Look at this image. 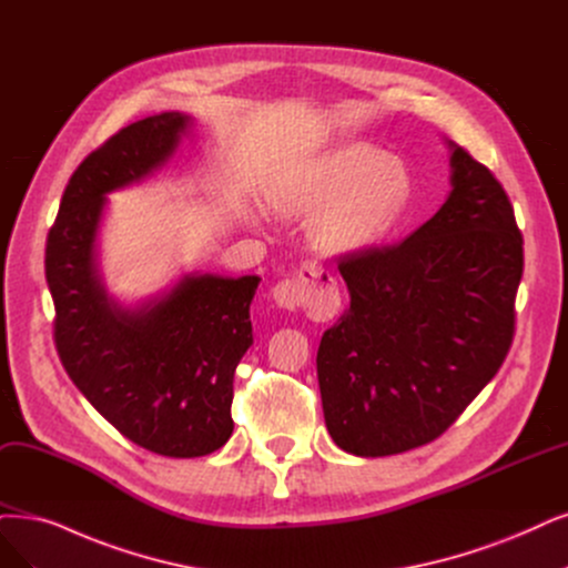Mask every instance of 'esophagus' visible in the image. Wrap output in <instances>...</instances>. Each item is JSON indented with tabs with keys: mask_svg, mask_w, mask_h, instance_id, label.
Listing matches in <instances>:
<instances>
[{
	"mask_svg": "<svg viewBox=\"0 0 568 568\" xmlns=\"http://www.w3.org/2000/svg\"><path fill=\"white\" fill-rule=\"evenodd\" d=\"M273 300L287 311L306 308L311 316L327 318L334 306L339 304V292L329 271H325L318 262H304L295 276L273 287Z\"/></svg>",
	"mask_w": 568,
	"mask_h": 568,
	"instance_id": "1",
	"label": "esophagus"
}]
</instances>
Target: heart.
Returning a JSON list of instances; mask_svg holds the SVG:
<instances>
[{
    "mask_svg": "<svg viewBox=\"0 0 568 568\" xmlns=\"http://www.w3.org/2000/svg\"><path fill=\"white\" fill-rule=\"evenodd\" d=\"M412 196L407 165L369 144L339 146L313 163L278 194L287 207L329 205L316 222V241L337 255L382 241Z\"/></svg>",
    "mask_w": 568,
    "mask_h": 568,
    "instance_id": "obj_1",
    "label": "heart"
}]
</instances>
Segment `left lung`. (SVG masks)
Masks as SVG:
<instances>
[{"label": "left lung", "mask_w": 568, "mask_h": 568, "mask_svg": "<svg viewBox=\"0 0 568 568\" xmlns=\"http://www.w3.org/2000/svg\"><path fill=\"white\" fill-rule=\"evenodd\" d=\"M449 144L452 192L397 245L339 260L351 306L318 346L325 426L376 458L433 443L506 361L524 241L506 189Z\"/></svg>", "instance_id": "1"}]
</instances>
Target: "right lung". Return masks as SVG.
Listing matches in <instances>:
<instances>
[{"mask_svg": "<svg viewBox=\"0 0 568 568\" xmlns=\"http://www.w3.org/2000/svg\"><path fill=\"white\" fill-rule=\"evenodd\" d=\"M192 116L163 112L125 125L70 178L47 239L53 339L74 386L142 449L194 458L234 433V372L252 346L260 276L184 273L138 306L119 304L98 264L108 194L173 159Z\"/></svg>", "mask_w": 568, "mask_h": 568, "instance_id": "add662e5", "label": "right lung"}]
</instances>
